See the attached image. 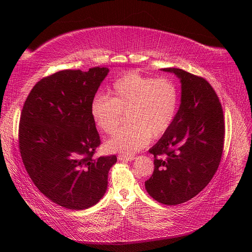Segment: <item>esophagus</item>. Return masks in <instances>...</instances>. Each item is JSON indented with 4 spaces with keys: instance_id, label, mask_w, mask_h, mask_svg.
Masks as SVG:
<instances>
[{
    "instance_id": "34e87169",
    "label": "esophagus",
    "mask_w": 252,
    "mask_h": 252,
    "mask_svg": "<svg viewBox=\"0 0 252 252\" xmlns=\"http://www.w3.org/2000/svg\"><path fill=\"white\" fill-rule=\"evenodd\" d=\"M118 159L121 162H128V161H133L134 157L133 156H124V155H121L118 157Z\"/></svg>"
}]
</instances>
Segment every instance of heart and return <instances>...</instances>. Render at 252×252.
Masks as SVG:
<instances>
[{
    "instance_id": "b5f03b06",
    "label": "heart",
    "mask_w": 252,
    "mask_h": 252,
    "mask_svg": "<svg viewBox=\"0 0 252 252\" xmlns=\"http://www.w3.org/2000/svg\"><path fill=\"white\" fill-rule=\"evenodd\" d=\"M179 90L167 78L155 79L129 72L114 82L110 96L97 94L90 104V116L103 133L112 134L127 113L128 126L121 129L105 148L113 154L132 155L162 136L177 116Z\"/></svg>"
}]
</instances>
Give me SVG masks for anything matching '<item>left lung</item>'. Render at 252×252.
<instances>
[{
    "mask_svg": "<svg viewBox=\"0 0 252 252\" xmlns=\"http://www.w3.org/2000/svg\"><path fill=\"white\" fill-rule=\"evenodd\" d=\"M161 70L180 79L181 104L168 130L149 149L155 170L145 188L156 201L178 205L201 192L217 172L224 147V114L205 79L179 68Z\"/></svg>",
    "mask_w": 252,
    "mask_h": 252,
    "instance_id": "8db88e82",
    "label": "left lung"
}]
</instances>
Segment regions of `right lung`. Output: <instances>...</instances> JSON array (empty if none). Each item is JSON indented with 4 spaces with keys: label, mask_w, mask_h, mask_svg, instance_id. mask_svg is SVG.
Here are the masks:
<instances>
[{
    "label": "right lung",
    "mask_w": 252,
    "mask_h": 252,
    "mask_svg": "<svg viewBox=\"0 0 252 252\" xmlns=\"http://www.w3.org/2000/svg\"><path fill=\"white\" fill-rule=\"evenodd\" d=\"M107 67L66 69L37 82L21 113L19 146L37 189L62 207L83 210L104 196L116 156L94 158L101 140L90 116Z\"/></svg>",
    "instance_id": "right-lung-1"
}]
</instances>
